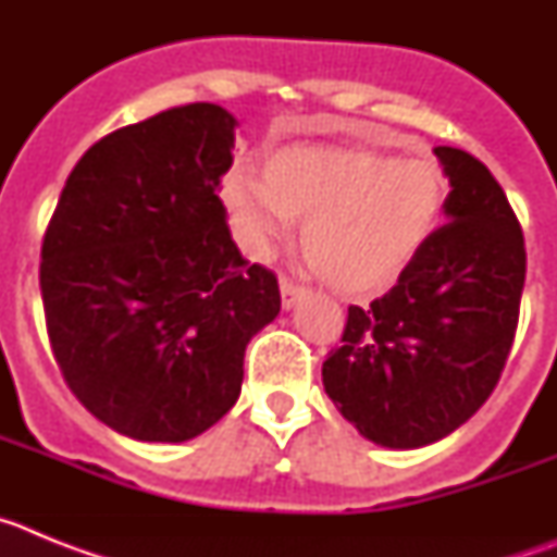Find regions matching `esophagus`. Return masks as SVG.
Returning a JSON list of instances; mask_svg holds the SVG:
<instances>
[{
    "label": "esophagus",
    "instance_id": "1",
    "mask_svg": "<svg viewBox=\"0 0 557 557\" xmlns=\"http://www.w3.org/2000/svg\"><path fill=\"white\" fill-rule=\"evenodd\" d=\"M304 293H307V287H301V284H293L289 278H282V307L284 309H293L295 301H298Z\"/></svg>",
    "mask_w": 557,
    "mask_h": 557
}]
</instances>
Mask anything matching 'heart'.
<instances>
[{
  "mask_svg": "<svg viewBox=\"0 0 557 557\" xmlns=\"http://www.w3.org/2000/svg\"><path fill=\"white\" fill-rule=\"evenodd\" d=\"M220 198L248 253L268 256L295 223H307L309 264L343 293H373L432 243L449 203V175L432 156L295 145L270 152L264 181L231 170Z\"/></svg>",
  "mask_w": 557,
  "mask_h": 557,
  "instance_id": "heart-1",
  "label": "heart"
}]
</instances>
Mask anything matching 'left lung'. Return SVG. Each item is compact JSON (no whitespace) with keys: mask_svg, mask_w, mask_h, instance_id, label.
<instances>
[{"mask_svg":"<svg viewBox=\"0 0 557 557\" xmlns=\"http://www.w3.org/2000/svg\"><path fill=\"white\" fill-rule=\"evenodd\" d=\"M449 175L446 220L396 287L348 307L323 387L359 435L387 449L435 444L494 393L513 346L524 236L488 166L435 147Z\"/></svg>","mask_w":557,"mask_h":557,"instance_id":"left-lung-1","label":"left lung"}]
</instances>
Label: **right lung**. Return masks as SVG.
Here are the masks:
<instances>
[{"instance_id": "right-lung-1", "label": "right lung", "mask_w": 557, "mask_h": 557, "mask_svg": "<svg viewBox=\"0 0 557 557\" xmlns=\"http://www.w3.org/2000/svg\"><path fill=\"white\" fill-rule=\"evenodd\" d=\"M236 120L214 102L108 133L77 161L41 245V298L69 391L133 441L181 444L243 391L250 337L282 309L245 262L220 178Z\"/></svg>"}]
</instances>
